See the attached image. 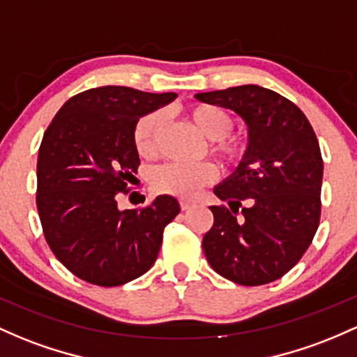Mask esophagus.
Returning a JSON list of instances; mask_svg holds the SVG:
<instances>
[{
    "mask_svg": "<svg viewBox=\"0 0 357 357\" xmlns=\"http://www.w3.org/2000/svg\"><path fill=\"white\" fill-rule=\"evenodd\" d=\"M179 206H181V210H190L191 206H193V202L191 199H179Z\"/></svg>",
    "mask_w": 357,
    "mask_h": 357,
    "instance_id": "1",
    "label": "esophagus"
}]
</instances>
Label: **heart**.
<instances>
[{"instance_id":"1","label":"heart","mask_w":357,"mask_h":357,"mask_svg":"<svg viewBox=\"0 0 357 357\" xmlns=\"http://www.w3.org/2000/svg\"><path fill=\"white\" fill-rule=\"evenodd\" d=\"M188 116L203 135L211 140L210 151L227 164H236L244 154V144L236 135H230L234 120L225 109L208 103H195L186 109ZM162 125V113L149 112L140 116L132 128V146L140 158H152L158 146V135ZM215 178L213 166L208 162L160 164L151 172V183L159 193L176 197H193L202 186Z\"/></svg>"}]
</instances>
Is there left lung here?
Returning a JSON list of instances; mask_svg holds the SVG:
<instances>
[{
    "label": "left lung",
    "mask_w": 357,
    "mask_h": 357,
    "mask_svg": "<svg viewBox=\"0 0 357 357\" xmlns=\"http://www.w3.org/2000/svg\"><path fill=\"white\" fill-rule=\"evenodd\" d=\"M248 123L249 147L230 178L215 188L229 206H210L203 250L220 276L259 287L284 276L319 229L324 160L310 121L293 101L256 84L199 93Z\"/></svg>",
    "instance_id": "8db88e82"
}]
</instances>
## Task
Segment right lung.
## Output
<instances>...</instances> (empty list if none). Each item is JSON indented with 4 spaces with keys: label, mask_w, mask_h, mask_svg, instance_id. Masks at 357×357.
Listing matches in <instances>:
<instances>
[{
    "label": "right lung",
    "mask_w": 357,
    "mask_h": 357,
    "mask_svg": "<svg viewBox=\"0 0 357 357\" xmlns=\"http://www.w3.org/2000/svg\"><path fill=\"white\" fill-rule=\"evenodd\" d=\"M176 93L101 86L69 98L47 127L37 160V210L47 244L74 276L120 287L158 259L164 227L178 199L160 195L120 211L116 197L140 166L132 128Z\"/></svg>",
    "instance_id": "right-lung-1"
}]
</instances>
